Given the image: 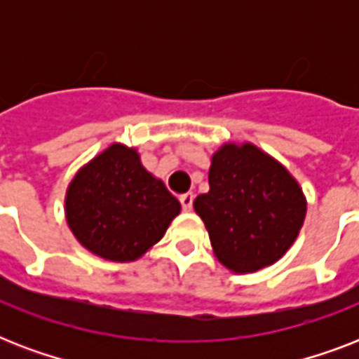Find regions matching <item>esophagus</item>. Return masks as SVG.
Returning a JSON list of instances; mask_svg holds the SVG:
<instances>
[{"label": "esophagus", "instance_id": "1", "mask_svg": "<svg viewBox=\"0 0 359 359\" xmlns=\"http://www.w3.org/2000/svg\"><path fill=\"white\" fill-rule=\"evenodd\" d=\"M180 205L184 208L186 212H190L191 207H194V194H184V196H180Z\"/></svg>", "mask_w": 359, "mask_h": 359}]
</instances>
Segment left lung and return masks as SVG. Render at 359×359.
<instances>
[{
  "instance_id": "left-lung-1",
  "label": "left lung",
  "mask_w": 359,
  "mask_h": 359,
  "mask_svg": "<svg viewBox=\"0 0 359 359\" xmlns=\"http://www.w3.org/2000/svg\"><path fill=\"white\" fill-rule=\"evenodd\" d=\"M207 194L194 201L214 255L235 273L257 272L298 238L307 201L283 163L253 143H224L212 154Z\"/></svg>"
}]
</instances>
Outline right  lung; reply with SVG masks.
<instances>
[{"label":"right lung","instance_id":"right-lung-1","mask_svg":"<svg viewBox=\"0 0 359 359\" xmlns=\"http://www.w3.org/2000/svg\"><path fill=\"white\" fill-rule=\"evenodd\" d=\"M179 214V199L143 168L137 149L123 143L87 162L65 197V216L76 240L115 262L140 259Z\"/></svg>","mask_w":359,"mask_h":359}]
</instances>
